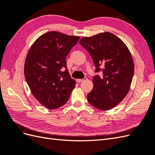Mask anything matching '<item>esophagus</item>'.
<instances>
[{
    "instance_id": "1",
    "label": "esophagus",
    "mask_w": 155,
    "mask_h": 155,
    "mask_svg": "<svg viewBox=\"0 0 155 155\" xmlns=\"http://www.w3.org/2000/svg\"><path fill=\"white\" fill-rule=\"evenodd\" d=\"M87 79V78L86 77L84 78L83 79H76V81H77L78 83H81V82H82V81H83L86 80Z\"/></svg>"
}]
</instances>
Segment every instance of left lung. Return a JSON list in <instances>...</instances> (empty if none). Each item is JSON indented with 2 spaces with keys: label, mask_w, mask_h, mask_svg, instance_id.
I'll list each match as a JSON object with an SVG mask.
<instances>
[{
  "label": "left lung",
  "mask_w": 155,
  "mask_h": 155,
  "mask_svg": "<svg viewBox=\"0 0 155 155\" xmlns=\"http://www.w3.org/2000/svg\"><path fill=\"white\" fill-rule=\"evenodd\" d=\"M79 44L90 54L95 72L103 74L93 77L94 87L87 94L88 101L100 110L111 109L127 94L133 80L134 66L130 51L110 32L83 37Z\"/></svg>",
  "instance_id": "8db88e82"
}]
</instances>
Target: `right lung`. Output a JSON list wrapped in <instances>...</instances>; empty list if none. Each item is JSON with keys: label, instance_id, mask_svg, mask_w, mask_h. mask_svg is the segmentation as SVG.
<instances>
[{"label": "right lung", "instance_id": "add662e5", "mask_svg": "<svg viewBox=\"0 0 155 155\" xmlns=\"http://www.w3.org/2000/svg\"><path fill=\"white\" fill-rule=\"evenodd\" d=\"M79 39L58 31L41 35L31 46L25 64V76L32 94L48 109L68 101L76 81L67 68L66 58Z\"/></svg>", "mask_w": 155, "mask_h": 155}]
</instances>
